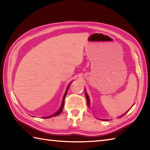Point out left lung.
<instances>
[{"label":"left lung","mask_w":150,"mask_h":150,"mask_svg":"<svg viewBox=\"0 0 150 150\" xmlns=\"http://www.w3.org/2000/svg\"><path fill=\"white\" fill-rule=\"evenodd\" d=\"M85 95H86V100H87V104H88V106L89 107V106H90V98H89V96H88V93H86V91H85ZM130 109H131V108H130ZM129 109V110H130ZM128 110V111H129ZM128 111H127V112H128ZM126 112V113H127ZM126 113H124V114H123L122 115H121L120 117H122V116H124V115H125ZM101 120H103V119H101Z\"/></svg>","instance_id":"8db88e82"}]
</instances>
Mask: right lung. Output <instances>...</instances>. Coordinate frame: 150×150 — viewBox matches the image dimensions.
<instances>
[{"label":"right lung","mask_w":150,"mask_h":150,"mask_svg":"<svg viewBox=\"0 0 150 150\" xmlns=\"http://www.w3.org/2000/svg\"><path fill=\"white\" fill-rule=\"evenodd\" d=\"M71 82H70V83L69 84V85L68 86V87H67V88H66V92H65V93H64V96H63V98H62V104H61V106H60V108L59 109V110L57 111L56 113H55L54 114H53L52 115H50V116H48V117H42L43 119H47V118H50V117H55V116H57V115H59V114H60L61 113V112H62V110H63V108H64V99H65V97H66V94H67V92H68V88H69V86L71 85Z\"/></svg>","instance_id":"right-lung-1"}]
</instances>
